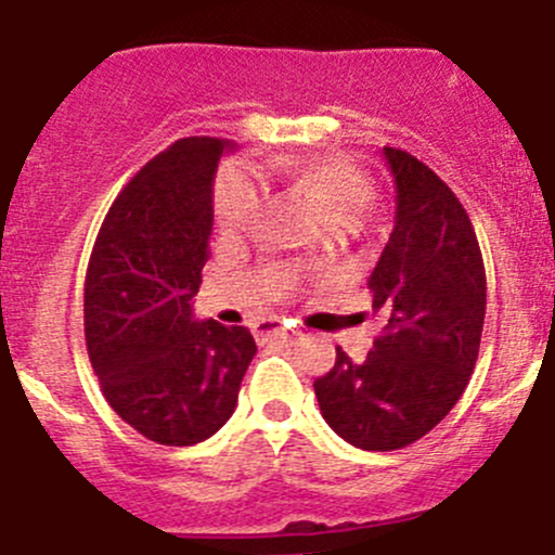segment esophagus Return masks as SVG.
Instances as JSON below:
<instances>
[{
    "instance_id": "esophagus-1",
    "label": "esophagus",
    "mask_w": 555,
    "mask_h": 555,
    "mask_svg": "<svg viewBox=\"0 0 555 555\" xmlns=\"http://www.w3.org/2000/svg\"><path fill=\"white\" fill-rule=\"evenodd\" d=\"M287 334V326H284L279 318H262V321L254 323V337L259 339V343H268V339L273 337H284Z\"/></svg>"
}]
</instances>
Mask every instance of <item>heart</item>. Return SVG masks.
<instances>
[{
  "label": "heart",
  "instance_id": "b5f03b06",
  "mask_svg": "<svg viewBox=\"0 0 555 555\" xmlns=\"http://www.w3.org/2000/svg\"><path fill=\"white\" fill-rule=\"evenodd\" d=\"M279 171L289 182H296L307 196H312L334 227H359L376 198L371 179L343 157L287 159L279 166ZM259 202H262V184L248 163H227L218 171L212 188V212L221 227L237 229L248 223L259 209Z\"/></svg>",
  "mask_w": 555,
  "mask_h": 555
}]
</instances>
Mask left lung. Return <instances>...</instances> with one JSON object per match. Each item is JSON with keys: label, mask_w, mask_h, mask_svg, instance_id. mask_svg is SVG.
Returning a JSON list of instances; mask_svg holds the SVG:
<instances>
[{"label": "left lung", "mask_w": 555, "mask_h": 555, "mask_svg": "<svg viewBox=\"0 0 555 555\" xmlns=\"http://www.w3.org/2000/svg\"><path fill=\"white\" fill-rule=\"evenodd\" d=\"M396 229L367 287L384 328L364 362L337 348L314 378L323 421L362 451L426 437L462 398L481 348L487 273L467 209L426 163L384 146Z\"/></svg>", "instance_id": "left-lung-1"}]
</instances>
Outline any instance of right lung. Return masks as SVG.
<instances>
[{
  "label": "right lung",
  "mask_w": 555,
  "mask_h": 555,
  "mask_svg": "<svg viewBox=\"0 0 555 555\" xmlns=\"http://www.w3.org/2000/svg\"><path fill=\"white\" fill-rule=\"evenodd\" d=\"M221 138H182L127 182L85 273V343L113 412L159 446H196L237 406L246 326L193 321Z\"/></svg>",
  "instance_id": "1"
}]
</instances>
